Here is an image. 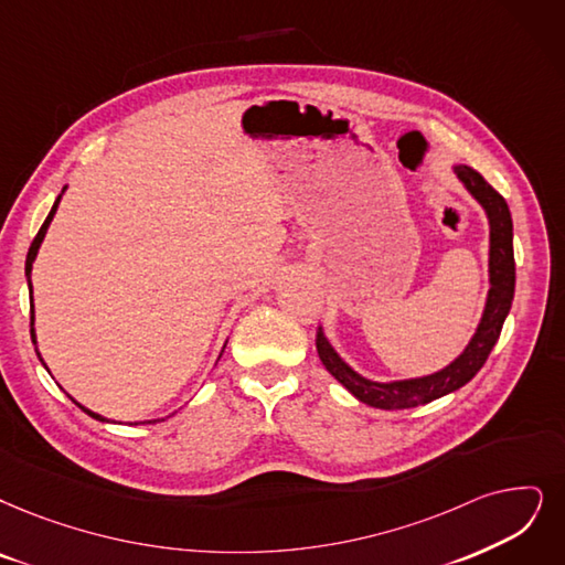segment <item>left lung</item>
I'll return each mask as SVG.
<instances>
[{
	"label": "left lung",
	"instance_id": "1",
	"mask_svg": "<svg viewBox=\"0 0 565 565\" xmlns=\"http://www.w3.org/2000/svg\"><path fill=\"white\" fill-rule=\"evenodd\" d=\"M459 183L468 190V194L482 206L489 222V291L480 324L472 333L463 352L449 361V364L436 373L405 377V380H387L377 382L356 373L348 361L338 354L324 333V327L318 331V354L324 369L341 382V385L361 403L373 405L380 411H405L415 405L431 403L445 394L461 390L466 382L476 377V373L484 366L489 352L499 341L503 322L510 312L514 297V250H512V215L505 199L495 192L487 180L466 164L452 167Z\"/></svg>",
	"mask_w": 565,
	"mask_h": 565
}]
</instances>
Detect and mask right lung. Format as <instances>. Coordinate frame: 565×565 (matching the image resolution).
Returning <instances> with one entry per match:
<instances>
[{"mask_svg":"<svg viewBox=\"0 0 565 565\" xmlns=\"http://www.w3.org/2000/svg\"><path fill=\"white\" fill-rule=\"evenodd\" d=\"M66 192V185H64V190L60 192V196L55 199V204H53V209H51V213H49V217H46V222L41 224V230H39V234H36V238L32 241V245H30V253H28V259H25V276H28V287H30V312H32V343L36 345V331H34V297H32V264H34V259H36V255H39V247H41V243H43V238H46V232H49V227H51V222H53V217H55V213H57V206H60V199H62V194ZM224 348H227V343L222 345V352H224ZM36 350V354H39V359H41V364H43V356H41V352H39V345L34 348ZM222 352H220V356H222ZM217 356V359H220ZM46 366V364H43ZM49 371V369H46ZM70 396V394H66ZM78 408L83 411V413H87L89 417H95V419H99V422H110V419H106L104 415H99V413H93L89 408H85V405H81L74 396H70ZM154 422H160V419H150L148 424H154ZM139 424V422H137ZM141 424H146V422H141Z\"/></svg>","mask_w":565,"mask_h":565,"instance_id":"1","label":"right lung"}]
</instances>
